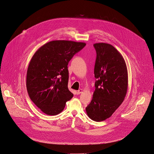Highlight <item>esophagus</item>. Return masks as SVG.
I'll return each instance as SVG.
<instances>
[{"mask_svg": "<svg viewBox=\"0 0 154 154\" xmlns=\"http://www.w3.org/2000/svg\"><path fill=\"white\" fill-rule=\"evenodd\" d=\"M82 92H83V90L80 89V90H78V91H77V94H81Z\"/></svg>", "mask_w": 154, "mask_h": 154, "instance_id": "34e87169", "label": "esophagus"}]
</instances>
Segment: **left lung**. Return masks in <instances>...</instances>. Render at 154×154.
Returning <instances> with one entry per match:
<instances>
[{"label":"left lung","mask_w":154,"mask_h":154,"mask_svg":"<svg viewBox=\"0 0 154 154\" xmlns=\"http://www.w3.org/2000/svg\"><path fill=\"white\" fill-rule=\"evenodd\" d=\"M94 47L95 89L85 109L89 118L100 122L109 118L123 102L128 88V72L123 57L114 46L99 43Z\"/></svg>","instance_id":"left-lung-1"}]
</instances>
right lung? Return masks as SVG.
Instances as JSON below:
<instances>
[{
  "label": "right lung",
  "mask_w": 154,
  "mask_h": 154,
  "mask_svg": "<svg viewBox=\"0 0 154 154\" xmlns=\"http://www.w3.org/2000/svg\"><path fill=\"white\" fill-rule=\"evenodd\" d=\"M86 45L83 42L54 40L39 48L30 61L26 87L31 100L48 116L60 113L73 97L68 88V64Z\"/></svg>",
  "instance_id": "right-lung-1"
}]
</instances>
